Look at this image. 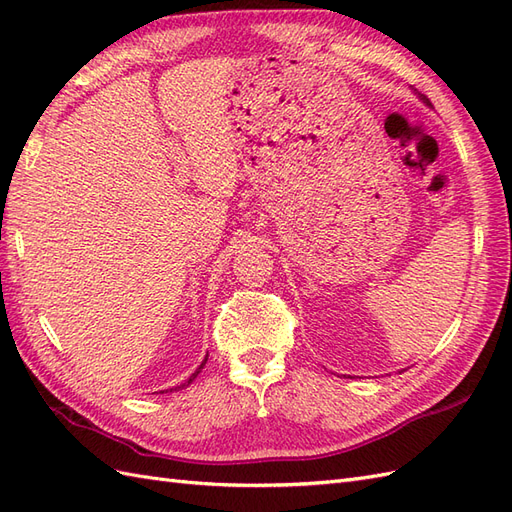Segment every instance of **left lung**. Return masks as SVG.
I'll list each match as a JSON object with an SVG mask.
<instances>
[{"instance_id":"1","label":"left lung","mask_w":512,"mask_h":512,"mask_svg":"<svg viewBox=\"0 0 512 512\" xmlns=\"http://www.w3.org/2000/svg\"><path fill=\"white\" fill-rule=\"evenodd\" d=\"M421 100H423V102H427V104H429V100H427V98H425V96H421Z\"/></svg>"}]
</instances>
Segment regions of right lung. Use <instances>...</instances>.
<instances>
[{
  "label": "right lung",
  "mask_w": 512,
  "mask_h": 512,
  "mask_svg": "<svg viewBox=\"0 0 512 512\" xmlns=\"http://www.w3.org/2000/svg\"><path fill=\"white\" fill-rule=\"evenodd\" d=\"M205 363H207V356H205V361H203V363H200V365H198V369H196V371H194V374H192V376H190V378H188V380H185V382H183V384H179V386H175V389H183V386H188V384H192V380H194V378H196V376H198V374H200V369H203V367H205Z\"/></svg>",
  "instance_id": "1"
}]
</instances>
